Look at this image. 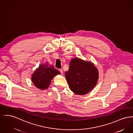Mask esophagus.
<instances>
[{
    "instance_id": "esophagus-1",
    "label": "esophagus",
    "mask_w": 133,
    "mask_h": 133,
    "mask_svg": "<svg viewBox=\"0 0 133 133\" xmlns=\"http://www.w3.org/2000/svg\"><path fill=\"white\" fill-rule=\"evenodd\" d=\"M59 71H60V72H61V74H63V70L62 69H59Z\"/></svg>"
}]
</instances>
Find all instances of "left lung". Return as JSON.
Segmentation results:
<instances>
[{"label": "left lung", "instance_id": "left-lung-1", "mask_svg": "<svg viewBox=\"0 0 133 133\" xmlns=\"http://www.w3.org/2000/svg\"><path fill=\"white\" fill-rule=\"evenodd\" d=\"M65 76L71 90L76 94L84 95L96 84L98 72L92 63L74 58L71 60Z\"/></svg>", "mask_w": 133, "mask_h": 133}]
</instances>
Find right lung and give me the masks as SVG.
Returning a JSON list of instances; mask_svg holds the SVG:
<instances>
[{
  "mask_svg": "<svg viewBox=\"0 0 133 133\" xmlns=\"http://www.w3.org/2000/svg\"><path fill=\"white\" fill-rule=\"evenodd\" d=\"M47 66V65H41L32 74L31 77L35 86L42 90L48 88L53 78L61 74L60 71L55 69L53 65L50 67Z\"/></svg>",
  "mask_w": 133,
  "mask_h": 133,
  "instance_id": "1",
  "label": "right lung"
}]
</instances>
